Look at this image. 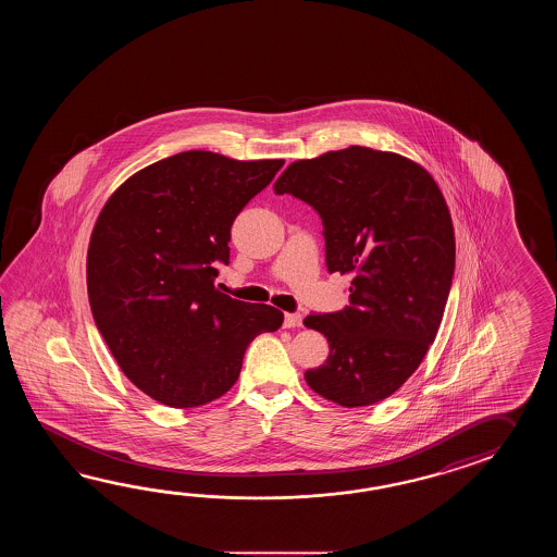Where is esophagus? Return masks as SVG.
<instances>
[{
    "mask_svg": "<svg viewBox=\"0 0 557 557\" xmlns=\"http://www.w3.org/2000/svg\"><path fill=\"white\" fill-rule=\"evenodd\" d=\"M302 326V317L296 312H286L284 314V329H298Z\"/></svg>",
    "mask_w": 557,
    "mask_h": 557,
    "instance_id": "1",
    "label": "esophagus"
}]
</instances>
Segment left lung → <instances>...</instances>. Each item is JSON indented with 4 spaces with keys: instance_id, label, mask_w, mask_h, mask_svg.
Wrapping results in <instances>:
<instances>
[{
    "instance_id": "left-lung-1",
    "label": "left lung",
    "mask_w": 557,
    "mask_h": 557,
    "mask_svg": "<svg viewBox=\"0 0 557 557\" xmlns=\"http://www.w3.org/2000/svg\"><path fill=\"white\" fill-rule=\"evenodd\" d=\"M276 195L322 219L329 273L352 274L350 307L310 314L331 355L305 372L312 391L346 408L388 398L434 343L450 295V211L424 166L403 154L348 147L286 166Z\"/></svg>"
}]
</instances>
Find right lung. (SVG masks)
Here are the masks:
<instances>
[{
  "instance_id": "obj_1",
  "label": "right lung",
  "mask_w": 557,
  "mask_h": 557,
  "mask_svg": "<svg viewBox=\"0 0 557 557\" xmlns=\"http://www.w3.org/2000/svg\"><path fill=\"white\" fill-rule=\"evenodd\" d=\"M283 159L237 161L185 151L137 171L95 221L87 293L123 374L171 408L216 400L237 382L255 336L283 312L214 288L231 226Z\"/></svg>"
}]
</instances>
